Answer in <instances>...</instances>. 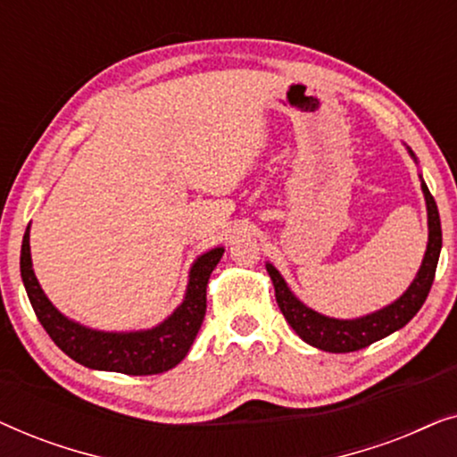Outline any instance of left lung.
<instances>
[{
  "label": "left lung",
  "instance_id": "8db88e82",
  "mask_svg": "<svg viewBox=\"0 0 457 457\" xmlns=\"http://www.w3.org/2000/svg\"><path fill=\"white\" fill-rule=\"evenodd\" d=\"M422 191L424 197H427L428 208V247L427 253H424L420 270H418V277L414 278V283L410 285V289L405 291L395 303L386 305V308L374 312L370 316L355 318V320H335V318L318 314V312L305 308V305L293 295L277 268L272 264H266V270L270 274L274 285V293H277L278 308L287 318V322L291 324L293 330H295L305 343L333 353L358 352V349L368 347L370 343L395 333L397 328L405 327V324L418 314V310H420L422 303L427 302L430 287H433L443 241L439 210H436L435 197L430 195L428 187L424 183Z\"/></svg>",
  "mask_w": 457,
  "mask_h": 457
}]
</instances>
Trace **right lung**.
<instances>
[{
	"label": "right lung",
	"mask_w": 457,
	"mask_h": 457,
	"mask_svg": "<svg viewBox=\"0 0 457 457\" xmlns=\"http://www.w3.org/2000/svg\"><path fill=\"white\" fill-rule=\"evenodd\" d=\"M222 247L212 249L193 264L185 302L160 327L143 333H99L62 316L35 278L30 264L29 228L21 249V274L41 327L62 352L79 364L96 370L147 377V374L170 370L191 349L205 316V287L212 270L222 258Z\"/></svg>",
	"instance_id": "add662e5"
}]
</instances>
